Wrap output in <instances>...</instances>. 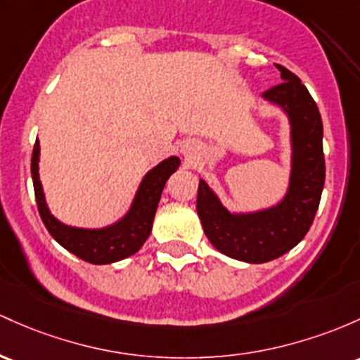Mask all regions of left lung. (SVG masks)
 I'll return each mask as SVG.
<instances>
[{"mask_svg": "<svg viewBox=\"0 0 360 360\" xmlns=\"http://www.w3.org/2000/svg\"><path fill=\"white\" fill-rule=\"evenodd\" d=\"M275 66L282 84L263 97L289 114L294 147L289 193L276 207L250 215L229 213L205 181H200L196 196L208 240L222 255L248 263L271 262L297 246L313 224L325 186L321 114L301 78L285 66Z\"/></svg>", "mask_w": 360, "mask_h": 360, "instance_id": "8db88e82", "label": "left lung"}]
</instances>
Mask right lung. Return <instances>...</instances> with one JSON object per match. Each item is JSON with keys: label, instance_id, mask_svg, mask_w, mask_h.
<instances>
[{"label": "right lung", "instance_id": "right-lung-1", "mask_svg": "<svg viewBox=\"0 0 360 360\" xmlns=\"http://www.w3.org/2000/svg\"><path fill=\"white\" fill-rule=\"evenodd\" d=\"M177 167H179L177 157H169L167 160L160 162L141 181L135 201L124 219L108 229L86 231V229H75L58 222L47 210L44 193H42L41 181H39V140H35L32 164H30L35 201H37L39 215H41L46 229L65 250L92 264L120 262L122 258L135 255L143 246L152 232L153 217H155L165 181L171 177L172 172H176Z\"/></svg>", "mask_w": 360, "mask_h": 360}]
</instances>
